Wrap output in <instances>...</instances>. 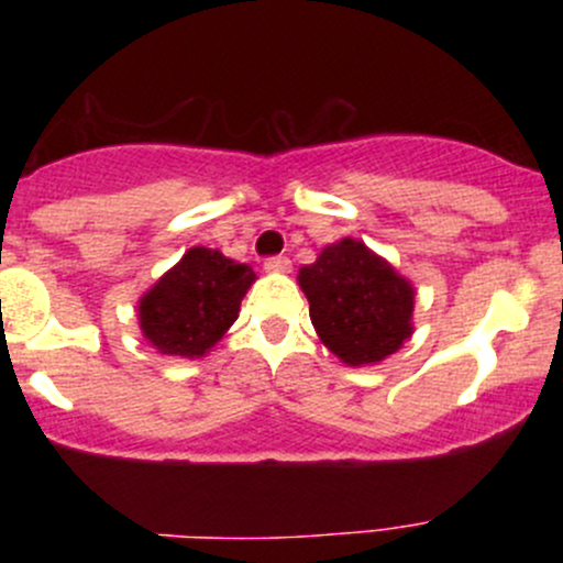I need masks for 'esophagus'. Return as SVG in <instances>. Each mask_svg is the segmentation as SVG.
Listing matches in <instances>:
<instances>
[{
	"mask_svg": "<svg viewBox=\"0 0 563 563\" xmlns=\"http://www.w3.org/2000/svg\"><path fill=\"white\" fill-rule=\"evenodd\" d=\"M264 269L273 275H283V273H290V260L286 256H273V260L264 262Z\"/></svg>",
	"mask_w": 563,
	"mask_h": 563,
	"instance_id": "obj_1",
	"label": "esophagus"
}]
</instances>
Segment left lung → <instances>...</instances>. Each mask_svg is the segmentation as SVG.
<instances>
[{
	"label": "left lung",
	"instance_id": "1",
	"mask_svg": "<svg viewBox=\"0 0 563 563\" xmlns=\"http://www.w3.org/2000/svg\"><path fill=\"white\" fill-rule=\"evenodd\" d=\"M320 341L349 367L376 365L412 331L416 288L357 238H341L299 269Z\"/></svg>",
	"mask_w": 563,
	"mask_h": 563
}]
</instances>
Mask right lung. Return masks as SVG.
Segmentation results:
<instances>
[{"mask_svg":"<svg viewBox=\"0 0 563 563\" xmlns=\"http://www.w3.org/2000/svg\"><path fill=\"white\" fill-rule=\"evenodd\" d=\"M254 283L256 273L249 264L192 245L140 296V331L158 354L206 357L238 320L243 296Z\"/></svg>","mask_w":563,"mask_h":563,"instance_id":"1","label":"right lung"}]
</instances>
